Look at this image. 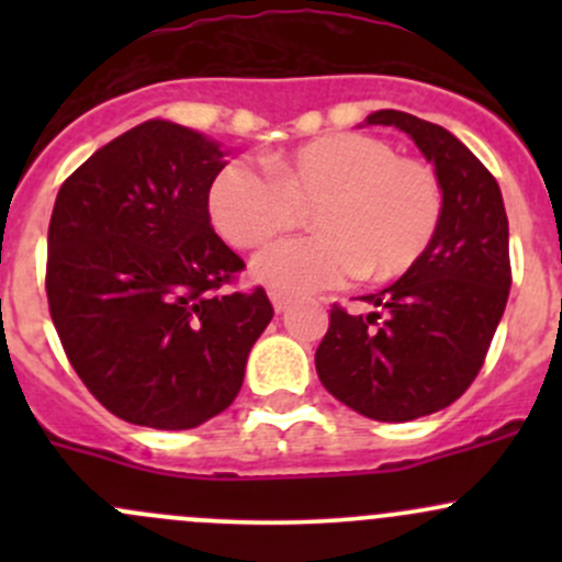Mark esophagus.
Instances as JSON below:
<instances>
[{"label": "esophagus", "mask_w": 562, "mask_h": 562, "mask_svg": "<svg viewBox=\"0 0 562 562\" xmlns=\"http://www.w3.org/2000/svg\"><path fill=\"white\" fill-rule=\"evenodd\" d=\"M269 299H271V304H274L277 313L288 310V304H291V296H288L285 291H269Z\"/></svg>", "instance_id": "esophagus-1"}]
</instances>
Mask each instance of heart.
<instances>
[{
	"label": "heart",
	"mask_w": 562,
	"mask_h": 562,
	"mask_svg": "<svg viewBox=\"0 0 562 562\" xmlns=\"http://www.w3.org/2000/svg\"><path fill=\"white\" fill-rule=\"evenodd\" d=\"M234 160L209 187V217L228 245L258 249L313 206L317 234L266 249L255 274L288 293L391 280L418 263L443 220V184L432 166L396 155L367 133H331L266 160Z\"/></svg>",
	"instance_id": "obj_1"
}]
</instances>
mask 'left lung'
Instances as JSON below:
<instances>
[{
	"instance_id": "8db88e82",
	"label": "left lung",
	"mask_w": 562,
	"mask_h": 562,
	"mask_svg": "<svg viewBox=\"0 0 562 562\" xmlns=\"http://www.w3.org/2000/svg\"><path fill=\"white\" fill-rule=\"evenodd\" d=\"M416 140L443 184L432 245L386 291L361 296L381 313L334 304L315 350L328 394L375 422H411L459 400L481 372L512 291L508 217L484 162L446 127L402 111H375Z\"/></svg>"
}]
</instances>
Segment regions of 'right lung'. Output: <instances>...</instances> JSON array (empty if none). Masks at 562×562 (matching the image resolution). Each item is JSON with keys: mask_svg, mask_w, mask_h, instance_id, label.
Returning <instances> with one entry per match:
<instances>
[{"mask_svg": "<svg viewBox=\"0 0 562 562\" xmlns=\"http://www.w3.org/2000/svg\"><path fill=\"white\" fill-rule=\"evenodd\" d=\"M214 140L173 122L138 124L94 151L56 195L45 293L72 370L138 427L192 429L223 413L249 348L274 317L245 260L212 228Z\"/></svg>", "mask_w": 562, "mask_h": 562, "instance_id": "right-lung-1", "label": "right lung"}]
</instances>
